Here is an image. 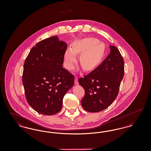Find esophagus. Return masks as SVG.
<instances>
[{
	"label": "esophagus",
	"mask_w": 151,
	"mask_h": 151,
	"mask_svg": "<svg viewBox=\"0 0 151 151\" xmlns=\"http://www.w3.org/2000/svg\"><path fill=\"white\" fill-rule=\"evenodd\" d=\"M75 85H78V84H79L78 78V77H76V76L75 78Z\"/></svg>",
	"instance_id": "obj_1"
}]
</instances>
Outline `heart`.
Listing matches in <instances>:
<instances>
[{
	"label": "heart",
	"instance_id": "b5f03b06",
	"mask_svg": "<svg viewBox=\"0 0 151 151\" xmlns=\"http://www.w3.org/2000/svg\"><path fill=\"white\" fill-rule=\"evenodd\" d=\"M106 52V46L93 37L76 41L72 47H68L64 54V64L66 68L72 70L77 61V55L81 53L79 60L84 70L91 71L95 69L102 61Z\"/></svg>",
	"mask_w": 151,
	"mask_h": 151
}]
</instances>
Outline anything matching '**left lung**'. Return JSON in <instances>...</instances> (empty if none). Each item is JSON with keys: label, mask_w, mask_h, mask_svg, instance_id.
I'll use <instances>...</instances> for the list:
<instances>
[{"label": "left lung", "mask_w": 151, "mask_h": 151, "mask_svg": "<svg viewBox=\"0 0 151 151\" xmlns=\"http://www.w3.org/2000/svg\"><path fill=\"white\" fill-rule=\"evenodd\" d=\"M107 58L93 71L79 79L85 91L81 101L87 111L96 113L108 108L115 100L124 76V60L118 49L110 46Z\"/></svg>", "instance_id": "1"}]
</instances>
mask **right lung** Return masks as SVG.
I'll return each instance as SVG.
<instances>
[{"instance_id": "obj_1", "label": "right lung", "mask_w": 151, "mask_h": 151, "mask_svg": "<svg viewBox=\"0 0 151 151\" xmlns=\"http://www.w3.org/2000/svg\"><path fill=\"white\" fill-rule=\"evenodd\" d=\"M67 43L53 36L38 42L24 64L22 84L27 101L37 112L51 115L62 108L74 76L63 67Z\"/></svg>"}]
</instances>
